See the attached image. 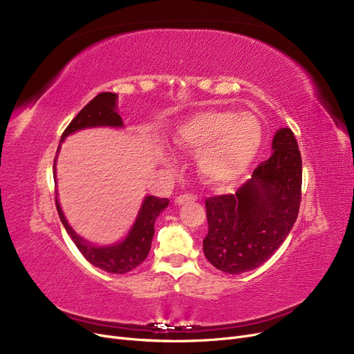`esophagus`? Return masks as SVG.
I'll use <instances>...</instances> for the list:
<instances>
[{
	"label": "esophagus",
	"instance_id": "esophagus-1",
	"mask_svg": "<svg viewBox=\"0 0 354 354\" xmlns=\"http://www.w3.org/2000/svg\"><path fill=\"white\" fill-rule=\"evenodd\" d=\"M196 199H198V196L194 195V194H182V195L175 198V203L176 204H185V203H194V201H196Z\"/></svg>",
	"mask_w": 354,
	"mask_h": 354
}]
</instances>
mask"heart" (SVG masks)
Masks as SVG:
<instances>
[{"label":"heart","instance_id":"1","mask_svg":"<svg viewBox=\"0 0 354 354\" xmlns=\"http://www.w3.org/2000/svg\"><path fill=\"white\" fill-rule=\"evenodd\" d=\"M263 142V126L250 111H199L180 121L174 143L183 151L199 153L198 172L212 185L239 180L256 159Z\"/></svg>","mask_w":354,"mask_h":354}]
</instances>
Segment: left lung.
Returning <instances> with one entry per match:
<instances>
[{
  "instance_id": "obj_1",
  "label": "left lung",
  "mask_w": 354,
  "mask_h": 354,
  "mask_svg": "<svg viewBox=\"0 0 354 354\" xmlns=\"http://www.w3.org/2000/svg\"><path fill=\"white\" fill-rule=\"evenodd\" d=\"M272 156L260 163L236 194L205 199L208 262L237 274L263 265L294 227L302 187V159L290 129L276 131Z\"/></svg>"
}]
</instances>
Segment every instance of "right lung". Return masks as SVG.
<instances>
[{
  "label": "right lung",
  "mask_w": 354,
  "mask_h": 354,
  "mask_svg": "<svg viewBox=\"0 0 354 354\" xmlns=\"http://www.w3.org/2000/svg\"><path fill=\"white\" fill-rule=\"evenodd\" d=\"M115 101L117 95L113 94V92H101L95 98H92L78 113V115L69 122V126L65 129L62 134V140L60 142H64L66 136L86 127H121L122 120L115 110ZM55 203L60 221H62L68 234L76 244V248L80 249L82 256L91 265H94L95 268L102 269L109 273H127L142 265L146 260L151 245L153 234H155V221L159 217V214L169 205V199L153 195L147 196L142 205L139 217H137L127 239L118 244L109 245V248H95V245H91L82 237L76 234L68 224L62 209H60L57 196L55 198Z\"/></svg>",
  "instance_id": "obj_1"
}]
</instances>
